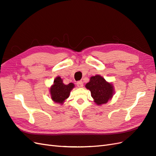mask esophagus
Wrapping results in <instances>:
<instances>
[{
    "label": "esophagus",
    "instance_id": "34e87169",
    "mask_svg": "<svg viewBox=\"0 0 156 156\" xmlns=\"http://www.w3.org/2000/svg\"><path fill=\"white\" fill-rule=\"evenodd\" d=\"M76 85L78 87H83V82L82 81H78L77 83H76Z\"/></svg>",
    "mask_w": 156,
    "mask_h": 156
}]
</instances>
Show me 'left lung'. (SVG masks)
<instances>
[{"label":"left lung","mask_w":156,"mask_h":156,"mask_svg":"<svg viewBox=\"0 0 156 156\" xmlns=\"http://www.w3.org/2000/svg\"><path fill=\"white\" fill-rule=\"evenodd\" d=\"M86 87L90 90L91 97L98 105L106 103L113 95L112 84L108 83L99 75L91 77Z\"/></svg>","instance_id":"obj_1"}]
</instances>
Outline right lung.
Listing matches in <instances>:
<instances>
[{"label":"right lung","mask_w":156,"mask_h":156,"mask_svg":"<svg viewBox=\"0 0 156 156\" xmlns=\"http://www.w3.org/2000/svg\"><path fill=\"white\" fill-rule=\"evenodd\" d=\"M74 87L73 83L65 85L59 76L57 77L54 80V83L50 88V94L52 100L56 103H63V101L69 97L70 92Z\"/></svg>","instance_id":"obj_1"}]
</instances>
